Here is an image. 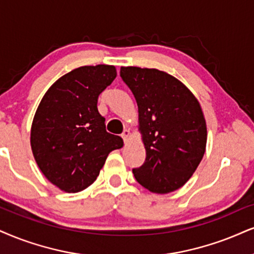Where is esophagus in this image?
<instances>
[{
    "label": "esophagus",
    "instance_id": "1",
    "mask_svg": "<svg viewBox=\"0 0 254 254\" xmlns=\"http://www.w3.org/2000/svg\"><path fill=\"white\" fill-rule=\"evenodd\" d=\"M129 135H130L129 129H125L124 132H122V134H121V137H122V139H124L125 142H127V141H128V137H129Z\"/></svg>",
    "mask_w": 254,
    "mask_h": 254
}]
</instances>
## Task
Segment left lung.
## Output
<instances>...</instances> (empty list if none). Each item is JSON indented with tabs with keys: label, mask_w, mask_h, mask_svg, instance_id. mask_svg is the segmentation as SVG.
I'll return each mask as SVG.
<instances>
[{
	"label": "left lung",
	"mask_w": 254,
	"mask_h": 254,
	"mask_svg": "<svg viewBox=\"0 0 254 254\" xmlns=\"http://www.w3.org/2000/svg\"><path fill=\"white\" fill-rule=\"evenodd\" d=\"M120 76L136 100L146 148V160L134 168V177L153 193L173 192L189 181L205 154L207 129L200 103L165 71L121 67Z\"/></svg>",
	"instance_id": "8db88e82"
}]
</instances>
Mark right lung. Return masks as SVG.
<instances>
[{
  "instance_id": "obj_1",
  "label": "right lung",
  "mask_w": 254,
  "mask_h": 254,
  "mask_svg": "<svg viewBox=\"0 0 254 254\" xmlns=\"http://www.w3.org/2000/svg\"><path fill=\"white\" fill-rule=\"evenodd\" d=\"M117 77L114 65H83L61 76L36 109L30 145L53 185L76 193L96 180L109 153L124 146L106 130L98 98Z\"/></svg>"
}]
</instances>
